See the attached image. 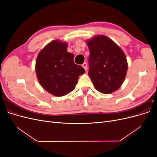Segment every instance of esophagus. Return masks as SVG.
<instances>
[{
  "label": "esophagus",
  "mask_w": 157,
  "mask_h": 157,
  "mask_svg": "<svg viewBox=\"0 0 157 157\" xmlns=\"http://www.w3.org/2000/svg\"><path fill=\"white\" fill-rule=\"evenodd\" d=\"M82 67L85 69V71L87 70V63H86V62H84V63L82 65Z\"/></svg>",
  "instance_id": "esophagus-1"
}]
</instances>
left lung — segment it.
<instances>
[{
  "mask_svg": "<svg viewBox=\"0 0 157 157\" xmlns=\"http://www.w3.org/2000/svg\"><path fill=\"white\" fill-rule=\"evenodd\" d=\"M90 50L88 75L99 92H115L124 82L128 70L124 52L105 35H96L86 40Z\"/></svg>",
  "mask_w": 157,
  "mask_h": 157,
  "instance_id": "8db88e82",
  "label": "left lung"
}]
</instances>
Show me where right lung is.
<instances>
[{"label": "right lung", "mask_w": 157, "mask_h": 157, "mask_svg": "<svg viewBox=\"0 0 157 157\" xmlns=\"http://www.w3.org/2000/svg\"><path fill=\"white\" fill-rule=\"evenodd\" d=\"M66 42L54 40L46 44L37 56L35 71L41 86L57 97L65 96L75 88L80 75L85 73L76 65L74 55L67 52Z\"/></svg>", "instance_id": "add662e5"}]
</instances>
